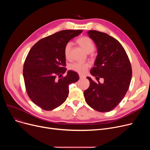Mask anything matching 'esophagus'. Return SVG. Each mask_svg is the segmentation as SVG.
Here are the masks:
<instances>
[{"instance_id": "esophagus-1", "label": "esophagus", "mask_w": 150, "mask_h": 150, "mask_svg": "<svg viewBox=\"0 0 150 150\" xmlns=\"http://www.w3.org/2000/svg\"><path fill=\"white\" fill-rule=\"evenodd\" d=\"M79 76H80V79H82V78H84L86 76L85 75H82V74H79Z\"/></svg>"}]
</instances>
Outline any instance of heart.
I'll list each match as a JSON object with an SVG mask.
<instances>
[{"mask_svg": "<svg viewBox=\"0 0 150 150\" xmlns=\"http://www.w3.org/2000/svg\"><path fill=\"white\" fill-rule=\"evenodd\" d=\"M76 42L88 53L93 52L95 49V45H94L93 42L89 37H80L77 39ZM71 47H72V43L70 42H67L64 47V54L66 59H69L70 58ZM89 66V64L87 62H75L70 66V69L79 74H84L86 72Z\"/></svg>", "mask_w": 150, "mask_h": 150, "instance_id": "heart-1", "label": "heart"}]
</instances>
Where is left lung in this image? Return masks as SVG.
Wrapping results in <instances>:
<instances>
[{
    "label": "left lung",
    "instance_id": "1",
    "mask_svg": "<svg viewBox=\"0 0 150 150\" xmlns=\"http://www.w3.org/2000/svg\"><path fill=\"white\" fill-rule=\"evenodd\" d=\"M88 34L95 42L97 56L91 74L97 82L91 77L89 88L84 96L88 105L93 109L107 112L114 109L127 92L132 77L129 59L122 44L114 38L96 30H89ZM100 77L104 82L100 83Z\"/></svg>",
    "mask_w": 150,
    "mask_h": 150
}]
</instances>
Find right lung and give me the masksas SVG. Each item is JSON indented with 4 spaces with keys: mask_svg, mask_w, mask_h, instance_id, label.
<instances>
[{
    "mask_svg": "<svg viewBox=\"0 0 150 150\" xmlns=\"http://www.w3.org/2000/svg\"><path fill=\"white\" fill-rule=\"evenodd\" d=\"M82 30H66L41 39L29 51L23 64L27 92L35 104L45 111L61 105L69 95V86L79 80L74 71H66L64 49ZM58 77L59 78L57 79Z\"/></svg>",
    "mask_w": 150,
    "mask_h": 150,
    "instance_id": "1",
    "label": "right lung"
}]
</instances>
